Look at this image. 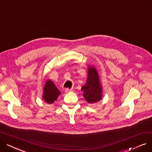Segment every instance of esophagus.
I'll use <instances>...</instances> for the list:
<instances>
[{"mask_svg": "<svg viewBox=\"0 0 152 152\" xmlns=\"http://www.w3.org/2000/svg\"><path fill=\"white\" fill-rule=\"evenodd\" d=\"M65 92H66V93H69V92H71V91H72V89H71L66 88V89H65Z\"/></svg>", "mask_w": 152, "mask_h": 152, "instance_id": "esophagus-1", "label": "esophagus"}]
</instances>
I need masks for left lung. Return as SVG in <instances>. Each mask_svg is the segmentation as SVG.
<instances>
[{"instance_id": "1", "label": "left lung", "mask_w": 152, "mask_h": 152, "mask_svg": "<svg viewBox=\"0 0 152 152\" xmlns=\"http://www.w3.org/2000/svg\"><path fill=\"white\" fill-rule=\"evenodd\" d=\"M87 77L86 84L82 87L83 96L89 103H97L102 97V86L98 72L94 65L88 66Z\"/></svg>"}]
</instances>
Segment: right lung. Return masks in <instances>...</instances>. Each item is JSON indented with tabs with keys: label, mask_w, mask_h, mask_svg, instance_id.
I'll return each instance as SVG.
<instances>
[{
	"label": "right lung",
	"mask_w": 152,
	"mask_h": 152,
	"mask_svg": "<svg viewBox=\"0 0 152 152\" xmlns=\"http://www.w3.org/2000/svg\"><path fill=\"white\" fill-rule=\"evenodd\" d=\"M61 92L53 83L50 79H48L45 84L42 93V99L44 101L49 104H52L55 100H57Z\"/></svg>",
	"instance_id": "obj_1"
}]
</instances>
